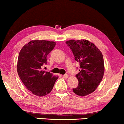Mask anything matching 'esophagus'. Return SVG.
Returning <instances> with one entry per match:
<instances>
[{
  "mask_svg": "<svg viewBox=\"0 0 124 124\" xmlns=\"http://www.w3.org/2000/svg\"><path fill=\"white\" fill-rule=\"evenodd\" d=\"M62 77H63V78H67L69 77V76L67 74H64L62 76Z\"/></svg>",
  "mask_w": 124,
  "mask_h": 124,
  "instance_id": "obj_1",
  "label": "esophagus"
}]
</instances>
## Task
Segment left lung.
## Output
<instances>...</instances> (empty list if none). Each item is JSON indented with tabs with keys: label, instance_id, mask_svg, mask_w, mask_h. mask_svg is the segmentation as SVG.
<instances>
[{
	"label": "left lung",
	"instance_id": "1",
	"mask_svg": "<svg viewBox=\"0 0 124 124\" xmlns=\"http://www.w3.org/2000/svg\"><path fill=\"white\" fill-rule=\"evenodd\" d=\"M66 43L73 51L76 62L80 63L77 87L73 92L81 97L94 92L102 81L104 74L102 54L94 43L87 40H71Z\"/></svg>",
	"mask_w": 124,
	"mask_h": 124
}]
</instances>
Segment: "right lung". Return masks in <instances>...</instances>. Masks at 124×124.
I'll list each match as a JSON object with an SVG mask.
<instances>
[{
	"label": "right lung",
	"mask_w": 124,
	"mask_h": 124,
	"mask_svg": "<svg viewBox=\"0 0 124 124\" xmlns=\"http://www.w3.org/2000/svg\"><path fill=\"white\" fill-rule=\"evenodd\" d=\"M54 41L34 40L22 47L19 53L17 71L26 88L39 97L51 92L58 76L42 70L47 56L55 46Z\"/></svg>",
	"instance_id": "obj_1"
}]
</instances>
